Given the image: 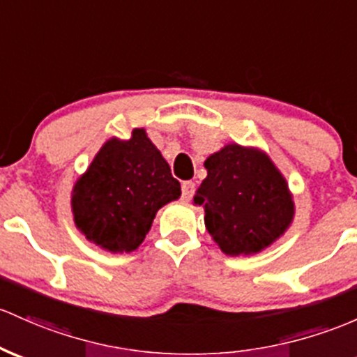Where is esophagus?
Masks as SVG:
<instances>
[{"mask_svg":"<svg viewBox=\"0 0 357 357\" xmlns=\"http://www.w3.org/2000/svg\"><path fill=\"white\" fill-rule=\"evenodd\" d=\"M181 193H183V199L190 202L195 195V183L193 181H185L181 185Z\"/></svg>","mask_w":357,"mask_h":357,"instance_id":"1","label":"esophagus"}]
</instances>
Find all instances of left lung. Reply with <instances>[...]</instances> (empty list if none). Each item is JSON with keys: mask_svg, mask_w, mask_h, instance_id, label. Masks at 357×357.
<instances>
[{"mask_svg": "<svg viewBox=\"0 0 357 357\" xmlns=\"http://www.w3.org/2000/svg\"><path fill=\"white\" fill-rule=\"evenodd\" d=\"M205 167L193 202L205 210L206 230L223 254H257L287 232L295 217L293 195L266 152L227 144Z\"/></svg>", "mask_w": 357, "mask_h": 357, "instance_id": "obj_1", "label": "left lung"}]
</instances>
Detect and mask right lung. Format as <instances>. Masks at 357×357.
Masks as SVG:
<instances>
[{
  "instance_id": "add662e5",
  "label": "right lung",
  "mask_w": 357,
  "mask_h": 357,
  "mask_svg": "<svg viewBox=\"0 0 357 357\" xmlns=\"http://www.w3.org/2000/svg\"><path fill=\"white\" fill-rule=\"evenodd\" d=\"M181 197L169 164L144 128L128 140H107L77 178L70 197L74 223L108 252H132L144 242L155 213Z\"/></svg>"
}]
</instances>
